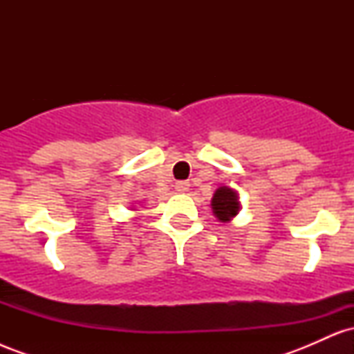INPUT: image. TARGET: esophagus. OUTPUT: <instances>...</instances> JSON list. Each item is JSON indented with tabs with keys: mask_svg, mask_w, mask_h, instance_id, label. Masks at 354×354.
<instances>
[{
	"mask_svg": "<svg viewBox=\"0 0 354 354\" xmlns=\"http://www.w3.org/2000/svg\"><path fill=\"white\" fill-rule=\"evenodd\" d=\"M174 189H176L178 193H186V191L189 189V183L188 181H176L174 183Z\"/></svg>",
	"mask_w": 354,
	"mask_h": 354,
	"instance_id": "esophagus-1",
	"label": "esophagus"
}]
</instances>
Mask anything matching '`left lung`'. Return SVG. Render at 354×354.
<instances>
[{"instance_id":"obj_1","label":"left lung","mask_w":354,"mask_h":354,"mask_svg":"<svg viewBox=\"0 0 354 354\" xmlns=\"http://www.w3.org/2000/svg\"><path fill=\"white\" fill-rule=\"evenodd\" d=\"M211 209L218 221L230 223L239 213L238 191L230 186H219L211 198Z\"/></svg>"}]
</instances>
